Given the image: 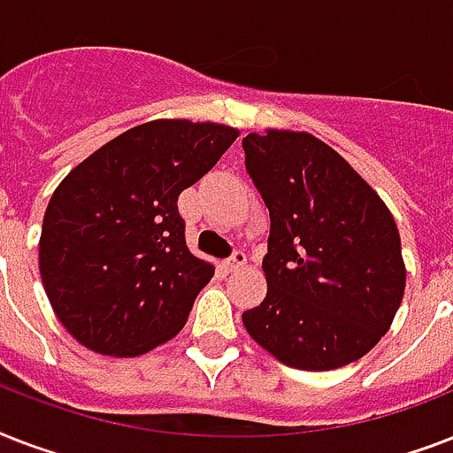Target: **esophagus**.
<instances>
[{"label": "esophagus", "instance_id": "34e87169", "mask_svg": "<svg viewBox=\"0 0 453 453\" xmlns=\"http://www.w3.org/2000/svg\"><path fill=\"white\" fill-rule=\"evenodd\" d=\"M244 265H247V256L242 254V251H234V254L223 263V268H226L227 273H237V270H242Z\"/></svg>", "mask_w": 453, "mask_h": 453}]
</instances>
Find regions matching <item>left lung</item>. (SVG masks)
<instances>
[{
	"instance_id": "1",
	"label": "left lung",
	"mask_w": 453,
	"mask_h": 453,
	"mask_svg": "<svg viewBox=\"0 0 453 453\" xmlns=\"http://www.w3.org/2000/svg\"><path fill=\"white\" fill-rule=\"evenodd\" d=\"M247 171L270 211L268 294L249 336L282 365L329 372L390 329L407 284L400 233L379 192L308 131L244 138Z\"/></svg>"
}]
</instances>
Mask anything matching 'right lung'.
<instances>
[{"label":"right lung","instance_id":"add662e5","mask_svg":"<svg viewBox=\"0 0 453 453\" xmlns=\"http://www.w3.org/2000/svg\"><path fill=\"white\" fill-rule=\"evenodd\" d=\"M240 136L219 122L152 119L67 173L46 206L39 273L53 312L88 350L138 357L183 329L213 277L185 244L178 195Z\"/></svg>","mask_w":453,"mask_h":453}]
</instances>
